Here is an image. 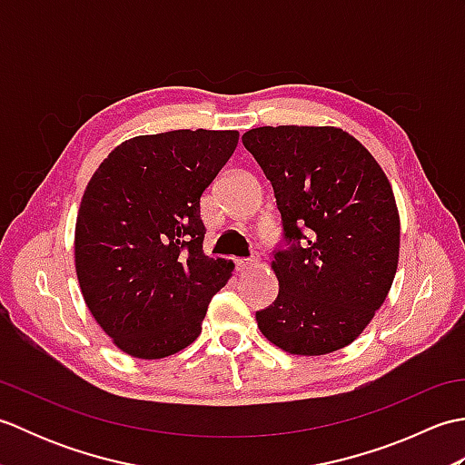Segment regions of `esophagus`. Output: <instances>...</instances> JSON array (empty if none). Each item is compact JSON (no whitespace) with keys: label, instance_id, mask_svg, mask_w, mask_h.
<instances>
[{"label":"esophagus","instance_id":"obj_1","mask_svg":"<svg viewBox=\"0 0 465 465\" xmlns=\"http://www.w3.org/2000/svg\"><path fill=\"white\" fill-rule=\"evenodd\" d=\"M235 265H238L240 272H248V270H253L255 265H258V262H255V260H238V262H235Z\"/></svg>","mask_w":465,"mask_h":465}]
</instances>
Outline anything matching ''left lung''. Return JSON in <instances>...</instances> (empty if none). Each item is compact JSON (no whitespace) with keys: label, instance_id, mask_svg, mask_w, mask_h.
<instances>
[{"label":"left lung","instance_id":"8db88e82","mask_svg":"<svg viewBox=\"0 0 465 465\" xmlns=\"http://www.w3.org/2000/svg\"><path fill=\"white\" fill-rule=\"evenodd\" d=\"M242 142L282 215L272 263L280 292L255 312L260 330L290 353L338 351L371 322L398 270L400 215L388 177L338 127L263 125Z\"/></svg>","mask_w":465,"mask_h":465}]
</instances>
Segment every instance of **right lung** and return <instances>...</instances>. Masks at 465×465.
Masks as SVG:
<instances>
[{
	"mask_svg": "<svg viewBox=\"0 0 465 465\" xmlns=\"http://www.w3.org/2000/svg\"><path fill=\"white\" fill-rule=\"evenodd\" d=\"M238 132L175 130L117 145L85 187L75 272L87 308L122 351L160 360L202 331L232 262L203 253L200 197Z\"/></svg>",
	"mask_w": 465,
	"mask_h": 465,
	"instance_id": "right-lung-1",
	"label": "right lung"
}]
</instances>
